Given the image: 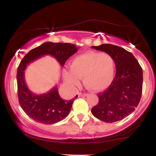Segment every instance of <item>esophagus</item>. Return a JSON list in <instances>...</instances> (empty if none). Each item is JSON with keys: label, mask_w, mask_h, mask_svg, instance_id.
<instances>
[{"label": "esophagus", "mask_w": 156, "mask_h": 156, "mask_svg": "<svg viewBox=\"0 0 156 156\" xmlns=\"http://www.w3.org/2000/svg\"><path fill=\"white\" fill-rule=\"evenodd\" d=\"M87 95H88V94H87V93H80V92L78 93V96H79V97L87 96Z\"/></svg>", "instance_id": "obj_1"}]
</instances>
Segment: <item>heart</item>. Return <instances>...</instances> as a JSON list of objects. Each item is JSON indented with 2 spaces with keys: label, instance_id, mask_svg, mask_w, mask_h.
I'll use <instances>...</instances> for the list:
<instances>
[{
  "label": "heart",
  "instance_id": "1",
  "mask_svg": "<svg viewBox=\"0 0 156 156\" xmlns=\"http://www.w3.org/2000/svg\"><path fill=\"white\" fill-rule=\"evenodd\" d=\"M115 76V63L107 53L89 51L75 57L70 63V69L64 71L65 81L76 87L83 78L89 89L102 91L112 84Z\"/></svg>",
  "mask_w": 156,
  "mask_h": 156
}]
</instances>
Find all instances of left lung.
Segmentation results:
<instances>
[{"label": "left lung", "instance_id": "1", "mask_svg": "<svg viewBox=\"0 0 156 156\" xmlns=\"http://www.w3.org/2000/svg\"><path fill=\"white\" fill-rule=\"evenodd\" d=\"M113 57L116 75L106 90L98 94L99 101L92 108V114L105 122H114L133 113L142 93L143 73L140 64L131 53L111 44L92 46Z\"/></svg>", "mask_w": 156, "mask_h": 156}]
</instances>
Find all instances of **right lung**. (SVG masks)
<instances>
[{"label":"right lung","mask_w":156,"mask_h":156,"mask_svg":"<svg viewBox=\"0 0 156 156\" xmlns=\"http://www.w3.org/2000/svg\"><path fill=\"white\" fill-rule=\"evenodd\" d=\"M78 50L75 44L47 42L31 50L23 57L17 68V94L21 108L32 119L46 125L63 120L69 114L78 95L71 101H64L60 97L56 87L44 94H34L27 87L25 80L27 66L44 55H49L54 57L63 67L66 61Z\"/></svg>","instance_id":"add662e5"}]
</instances>
